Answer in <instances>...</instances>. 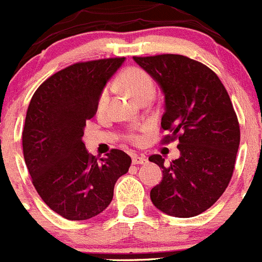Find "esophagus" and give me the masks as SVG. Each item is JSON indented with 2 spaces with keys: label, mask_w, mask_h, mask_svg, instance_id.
<instances>
[{
  "label": "esophagus",
  "mask_w": 262,
  "mask_h": 262,
  "mask_svg": "<svg viewBox=\"0 0 262 262\" xmlns=\"http://www.w3.org/2000/svg\"><path fill=\"white\" fill-rule=\"evenodd\" d=\"M148 162L145 156H134L133 157V163L134 164H145Z\"/></svg>",
  "instance_id": "esophagus-1"
}]
</instances>
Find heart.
I'll list each match as a JSON object with an SVG mask.
<instances>
[{
	"mask_svg": "<svg viewBox=\"0 0 262 262\" xmlns=\"http://www.w3.org/2000/svg\"><path fill=\"white\" fill-rule=\"evenodd\" d=\"M119 83L121 86L128 92L129 95L134 96L136 100L141 101L145 98H153L154 92H156V84H154V79L151 78L150 74L144 69L139 68V67H131L127 68L123 73L119 77ZM109 95H111V86H106L101 90L100 95H99L98 100V108L99 111L105 109L108 105ZM129 140L131 141H139L140 136L138 134H131L129 135Z\"/></svg>",
	"mask_w": 262,
	"mask_h": 262,
	"instance_id": "heart-1",
	"label": "heart"
}]
</instances>
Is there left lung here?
<instances>
[{"instance_id":"1","label":"left lung","mask_w":262,"mask_h":262,"mask_svg":"<svg viewBox=\"0 0 262 262\" xmlns=\"http://www.w3.org/2000/svg\"><path fill=\"white\" fill-rule=\"evenodd\" d=\"M164 95L161 127L179 139L180 157L164 166L159 154L149 161L163 170L150 190L153 204L175 217H193L212 206L233 176L241 129L228 91L215 72L183 55L134 56Z\"/></svg>"}]
</instances>
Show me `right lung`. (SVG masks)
<instances>
[{"label": "right lung", "mask_w": 262, "mask_h": 262, "mask_svg": "<svg viewBox=\"0 0 262 262\" xmlns=\"http://www.w3.org/2000/svg\"><path fill=\"white\" fill-rule=\"evenodd\" d=\"M123 61L109 58L67 67L49 77L29 103L21 136L27 168L42 201L68 220L103 212L113 199L116 181L131 164L119 149L98 159L82 141L101 90Z\"/></svg>", "instance_id": "1"}]
</instances>
